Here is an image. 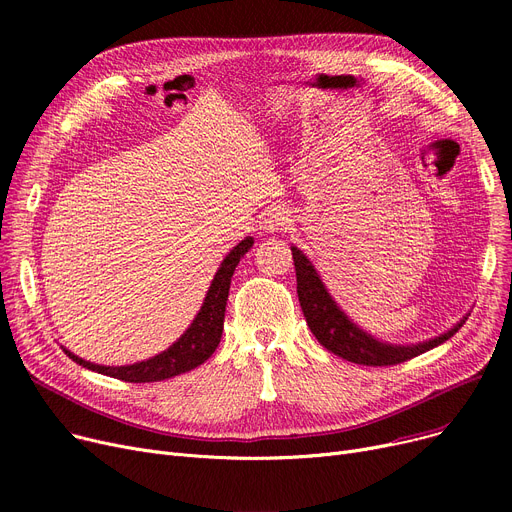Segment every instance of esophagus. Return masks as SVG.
<instances>
[{
  "instance_id": "34e87169",
  "label": "esophagus",
  "mask_w": 512,
  "mask_h": 512,
  "mask_svg": "<svg viewBox=\"0 0 512 512\" xmlns=\"http://www.w3.org/2000/svg\"><path fill=\"white\" fill-rule=\"evenodd\" d=\"M288 226V215L282 209H270L263 215V228L267 232H280Z\"/></svg>"
}]
</instances>
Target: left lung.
I'll return each instance as SVG.
<instances>
[{"label":"left lung","mask_w":512,"mask_h":512,"mask_svg":"<svg viewBox=\"0 0 512 512\" xmlns=\"http://www.w3.org/2000/svg\"><path fill=\"white\" fill-rule=\"evenodd\" d=\"M292 259H294V270H297V292H299V301L307 319V326L311 328L313 336L321 346L351 363L369 365V367H386V365L405 363L421 353H427L429 348L446 342L465 324V321H461V324H456L446 334L421 344H413V346H392V344L378 342L371 336H367L363 330H359L353 321H348V317L336 307L324 282L319 280L317 272L313 270L311 261L297 247H292Z\"/></svg>","instance_id":"8db88e82"}]
</instances>
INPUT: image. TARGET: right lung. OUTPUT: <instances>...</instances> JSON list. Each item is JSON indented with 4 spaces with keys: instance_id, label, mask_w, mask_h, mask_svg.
<instances>
[{
    "instance_id": "add662e5",
    "label": "right lung",
    "mask_w": 512,
    "mask_h": 512,
    "mask_svg": "<svg viewBox=\"0 0 512 512\" xmlns=\"http://www.w3.org/2000/svg\"><path fill=\"white\" fill-rule=\"evenodd\" d=\"M253 247V238L247 236L242 242L226 255L222 261V267L215 274L209 292L205 297V303L201 311L197 313L195 321L191 324L178 342H174L168 351L161 355L141 361L134 365H124V367H105V365H95L89 361H83L80 357L72 355L70 351L64 353L78 365H83L91 371L110 375V378H118L122 382H132V384H147V382H161L174 378V375L186 373L201 363H205L215 348L220 344L222 330H224V313H226V301H228V290H230V280L236 270V265L240 257L245 255Z\"/></svg>"
}]
</instances>
